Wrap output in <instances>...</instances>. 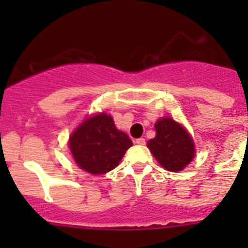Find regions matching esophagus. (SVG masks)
Segmentation results:
<instances>
[{
    "label": "esophagus",
    "instance_id": "34e87169",
    "mask_svg": "<svg viewBox=\"0 0 248 248\" xmlns=\"http://www.w3.org/2000/svg\"><path fill=\"white\" fill-rule=\"evenodd\" d=\"M136 142L138 145H145V139L144 138H139V139L136 140Z\"/></svg>",
    "mask_w": 248,
    "mask_h": 248
}]
</instances>
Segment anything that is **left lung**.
Segmentation results:
<instances>
[{
  "label": "left lung",
  "mask_w": 248,
  "mask_h": 248,
  "mask_svg": "<svg viewBox=\"0 0 248 248\" xmlns=\"http://www.w3.org/2000/svg\"><path fill=\"white\" fill-rule=\"evenodd\" d=\"M156 138L147 142V147L163 168L169 171L182 170L194 156V145L189 134L170 117L157 121Z\"/></svg>",
  "instance_id": "8db88e82"
}]
</instances>
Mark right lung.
<instances>
[{
    "label": "right lung",
    "instance_id": "1",
    "mask_svg": "<svg viewBox=\"0 0 248 248\" xmlns=\"http://www.w3.org/2000/svg\"><path fill=\"white\" fill-rule=\"evenodd\" d=\"M132 145L128 136L119 131L112 117L104 112L89 117L69 138L74 161L80 168L94 175L116 168Z\"/></svg>",
    "mask_w": 248,
    "mask_h": 248
}]
</instances>
